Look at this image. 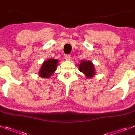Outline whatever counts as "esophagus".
Here are the masks:
<instances>
[{
	"mask_svg": "<svg viewBox=\"0 0 135 135\" xmlns=\"http://www.w3.org/2000/svg\"><path fill=\"white\" fill-rule=\"evenodd\" d=\"M65 59H66V60H70V58H71V57H70V55H65Z\"/></svg>",
	"mask_w": 135,
	"mask_h": 135,
	"instance_id": "1",
	"label": "esophagus"
}]
</instances>
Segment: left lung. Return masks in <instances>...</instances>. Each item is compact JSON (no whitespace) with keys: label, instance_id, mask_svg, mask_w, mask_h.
Listing matches in <instances>:
<instances>
[{"label":"left lung","instance_id":"left-lung-1","mask_svg":"<svg viewBox=\"0 0 135 135\" xmlns=\"http://www.w3.org/2000/svg\"><path fill=\"white\" fill-rule=\"evenodd\" d=\"M78 66L80 72L83 73L88 79L94 77V75H96L94 66L90 60H81L80 63L78 65Z\"/></svg>","mask_w":135,"mask_h":135}]
</instances>
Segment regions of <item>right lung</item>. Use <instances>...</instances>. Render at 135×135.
I'll use <instances>...</instances> for the list:
<instances>
[{
	"label": "right lung",
	"instance_id": "1",
	"mask_svg": "<svg viewBox=\"0 0 135 135\" xmlns=\"http://www.w3.org/2000/svg\"><path fill=\"white\" fill-rule=\"evenodd\" d=\"M59 60L55 59H49L42 62L38 75L42 78H49L56 70Z\"/></svg>",
	"mask_w": 135,
	"mask_h": 135
}]
</instances>
